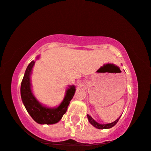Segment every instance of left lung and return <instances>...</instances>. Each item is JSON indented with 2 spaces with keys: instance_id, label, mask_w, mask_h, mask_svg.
Segmentation results:
<instances>
[{
  "instance_id": "left-lung-1",
  "label": "left lung",
  "mask_w": 151,
  "mask_h": 151,
  "mask_svg": "<svg viewBox=\"0 0 151 151\" xmlns=\"http://www.w3.org/2000/svg\"><path fill=\"white\" fill-rule=\"evenodd\" d=\"M87 116H88V120H89L90 123L93 126V127H95V128L97 129H110L111 127H113L116 124V123H117L119 119V118L121 117V116H119L117 119L116 120V121L111 122V123H109V124H99L97 123L96 121H95V120L93 119V118L89 114H87Z\"/></svg>"
}]
</instances>
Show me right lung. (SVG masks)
Here are the masks:
<instances>
[{
    "mask_svg": "<svg viewBox=\"0 0 151 151\" xmlns=\"http://www.w3.org/2000/svg\"><path fill=\"white\" fill-rule=\"evenodd\" d=\"M39 57L40 56L37 58ZM35 63V61H32L28 65L24 73L21 83V98L27 112L37 123L40 124H54L59 122L63 115L66 112L69 103L75 94L76 87L69 86V88L65 92L64 99L57 107L50 108L42 105L37 101L31 89L30 75Z\"/></svg>",
    "mask_w": 151,
    "mask_h": 151,
    "instance_id": "add662e5",
    "label": "right lung"
}]
</instances>
